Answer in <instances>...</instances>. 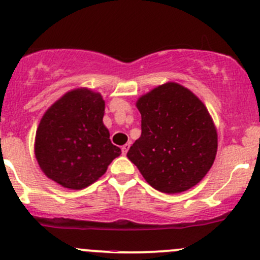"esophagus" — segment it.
I'll return each mask as SVG.
<instances>
[{
	"mask_svg": "<svg viewBox=\"0 0 260 260\" xmlns=\"http://www.w3.org/2000/svg\"><path fill=\"white\" fill-rule=\"evenodd\" d=\"M128 149H129V143H127V145H124V146L122 147V152H123V154L127 153Z\"/></svg>",
	"mask_w": 260,
	"mask_h": 260,
	"instance_id": "34e87169",
	"label": "esophagus"
}]
</instances>
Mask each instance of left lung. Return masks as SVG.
I'll list each match as a JSON object with an SVG mask.
<instances>
[{"mask_svg":"<svg viewBox=\"0 0 260 260\" xmlns=\"http://www.w3.org/2000/svg\"><path fill=\"white\" fill-rule=\"evenodd\" d=\"M141 137L127 157L149 185L165 193L193 187L205 177L217 151V133L203 102L177 83L152 89L136 103Z\"/></svg>","mask_w":260,"mask_h":260,"instance_id":"obj_1","label":"left lung"}]
</instances>
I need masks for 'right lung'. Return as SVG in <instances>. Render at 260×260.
Listing matches in <instances>:
<instances>
[{"label": "right lung", "instance_id": "right-lung-1", "mask_svg": "<svg viewBox=\"0 0 260 260\" xmlns=\"http://www.w3.org/2000/svg\"><path fill=\"white\" fill-rule=\"evenodd\" d=\"M104 107L101 94L80 88L45 112L36 131L35 156L49 179L72 190L88 187L122 153L103 124Z\"/></svg>", "mask_w": 260, "mask_h": 260}]
</instances>
